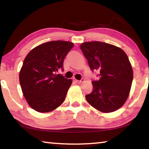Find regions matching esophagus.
Segmentation results:
<instances>
[{"label":"esophagus","mask_w":149,"mask_h":149,"mask_svg":"<svg viewBox=\"0 0 149 149\" xmlns=\"http://www.w3.org/2000/svg\"><path fill=\"white\" fill-rule=\"evenodd\" d=\"M73 80H74L75 82H76V83L79 84V83H81V82L84 81V79H81V80H77V79H76L75 78H74V79H73Z\"/></svg>","instance_id":"esophagus-1"}]
</instances>
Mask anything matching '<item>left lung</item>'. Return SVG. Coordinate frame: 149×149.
Wrapping results in <instances>:
<instances>
[{
  "label": "left lung",
  "instance_id": "8db88e82",
  "mask_svg": "<svg viewBox=\"0 0 149 149\" xmlns=\"http://www.w3.org/2000/svg\"><path fill=\"white\" fill-rule=\"evenodd\" d=\"M80 49L92 71H99L93 81L88 102L102 112H112L124 105L129 95L133 71L126 53L118 47L100 41L85 42Z\"/></svg>",
  "mask_w": 149,
  "mask_h": 149
}]
</instances>
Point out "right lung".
Returning <instances> with one entry per match:
<instances>
[{
	"mask_svg": "<svg viewBox=\"0 0 149 149\" xmlns=\"http://www.w3.org/2000/svg\"><path fill=\"white\" fill-rule=\"evenodd\" d=\"M72 42L53 41L33 48L24 59L19 74L22 92L31 107L39 112L56 109L65 100L72 79L55 72L74 47Z\"/></svg>",
	"mask_w": 149,
	"mask_h": 149,
	"instance_id": "1",
	"label": "right lung"
}]
</instances>
